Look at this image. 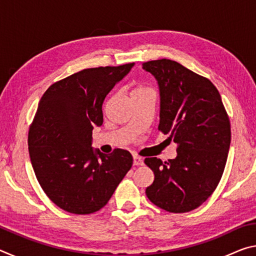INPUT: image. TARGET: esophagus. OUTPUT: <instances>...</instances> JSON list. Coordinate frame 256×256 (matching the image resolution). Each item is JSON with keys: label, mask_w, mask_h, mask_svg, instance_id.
Listing matches in <instances>:
<instances>
[{"label": "esophagus", "mask_w": 256, "mask_h": 256, "mask_svg": "<svg viewBox=\"0 0 256 256\" xmlns=\"http://www.w3.org/2000/svg\"><path fill=\"white\" fill-rule=\"evenodd\" d=\"M133 164L134 166H141V164H144V159H142L141 157H138V156H134Z\"/></svg>", "instance_id": "obj_1"}]
</instances>
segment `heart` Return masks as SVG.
Segmentation results:
<instances>
[{
	"mask_svg": "<svg viewBox=\"0 0 256 256\" xmlns=\"http://www.w3.org/2000/svg\"><path fill=\"white\" fill-rule=\"evenodd\" d=\"M144 90H146V89H144V88H138V89H136V92H134V94L138 92H144Z\"/></svg>",
	"mask_w": 256,
	"mask_h": 256,
	"instance_id": "b5f03b06",
	"label": "heart"
}]
</instances>
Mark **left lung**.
I'll return each instance as SVG.
<instances>
[{
	"mask_svg": "<svg viewBox=\"0 0 256 256\" xmlns=\"http://www.w3.org/2000/svg\"><path fill=\"white\" fill-rule=\"evenodd\" d=\"M142 68L158 81V130L177 144L175 159H144L154 174L146 194L168 212L192 211L208 200L222 180L232 138L227 112L209 79L175 60H149Z\"/></svg>",
	"mask_w": 256,
	"mask_h": 256,
	"instance_id": "8db88e82",
	"label": "left lung"
}]
</instances>
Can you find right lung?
Instances as JSON below:
<instances>
[{"label":"right lung","instance_id":"obj_1","mask_svg":"<svg viewBox=\"0 0 256 256\" xmlns=\"http://www.w3.org/2000/svg\"><path fill=\"white\" fill-rule=\"evenodd\" d=\"M134 63L84 68L52 84L29 128L32 164L42 188L60 209L89 214L107 204L131 170L126 150H94L92 130L104 122L108 92Z\"/></svg>","mask_w":256,"mask_h":256}]
</instances>
